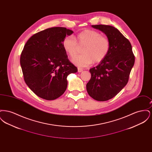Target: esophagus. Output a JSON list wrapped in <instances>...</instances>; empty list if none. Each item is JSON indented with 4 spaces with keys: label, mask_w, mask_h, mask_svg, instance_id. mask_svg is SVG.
Masks as SVG:
<instances>
[{
    "label": "esophagus",
    "mask_w": 152,
    "mask_h": 152,
    "mask_svg": "<svg viewBox=\"0 0 152 152\" xmlns=\"http://www.w3.org/2000/svg\"><path fill=\"white\" fill-rule=\"evenodd\" d=\"M78 72H81L83 71V69L82 68H78Z\"/></svg>",
    "instance_id": "1"
}]
</instances>
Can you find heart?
Wrapping results in <instances>:
<instances>
[{"label":"heart","mask_w":152,"mask_h":152,"mask_svg":"<svg viewBox=\"0 0 152 152\" xmlns=\"http://www.w3.org/2000/svg\"><path fill=\"white\" fill-rule=\"evenodd\" d=\"M63 47L69 58H73L83 47V54L75 58L73 63L80 67H86L94 63H100L108 54L110 42L107 36L101 35L99 31L85 29L78 34L75 39L72 36L65 37Z\"/></svg>","instance_id":"obj_1"}]
</instances>
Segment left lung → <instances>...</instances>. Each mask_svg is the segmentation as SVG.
I'll list each match as a JSON object with an SVG mask.
<instances>
[{"mask_svg": "<svg viewBox=\"0 0 152 152\" xmlns=\"http://www.w3.org/2000/svg\"><path fill=\"white\" fill-rule=\"evenodd\" d=\"M92 27L105 34L110 50L103 61L89 69L91 78L87 84V92L96 100L107 101L128 83L135 57L130 42L115 27L102 24Z\"/></svg>", "mask_w": 152, "mask_h": 152, "instance_id": "8db88e82", "label": "left lung"}]
</instances>
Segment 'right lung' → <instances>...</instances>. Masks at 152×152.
Here are the masks:
<instances>
[{
	"instance_id": "obj_1",
	"label": "right lung",
	"mask_w": 152,
	"mask_h": 152,
	"mask_svg": "<svg viewBox=\"0 0 152 152\" xmlns=\"http://www.w3.org/2000/svg\"><path fill=\"white\" fill-rule=\"evenodd\" d=\"M72 33L65 27L49 28L31 36L24 47L20 58L24 80L40 98L53 100L61 96L68 75L77 71L62 45L65 36Z\"/></svg>"
}]
</instances>
